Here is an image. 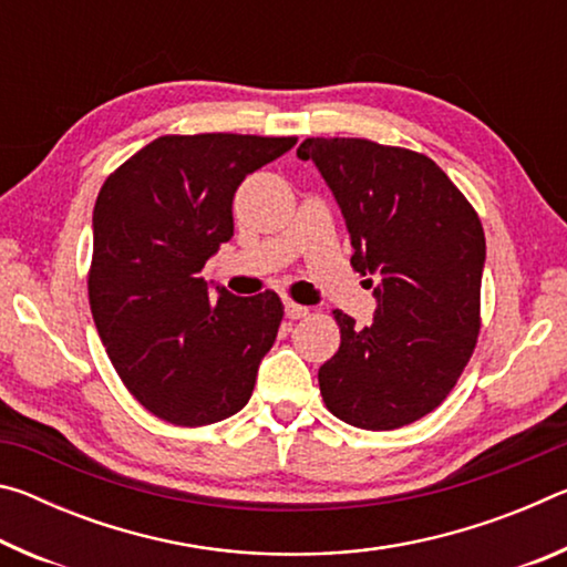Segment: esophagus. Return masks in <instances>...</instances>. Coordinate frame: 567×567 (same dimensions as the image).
Here are the masks:
<instances>
[{
    "label": "esophagus",
    "mask_w": 567,
    "mask_h": 567,
    "mask_svg": "<svg viewBox=\"0 0 567 567\" xmlns=\"http://www.w3.org/2000/svg\"><path fill=\"white\" fill-rule=\"evenodd\" d=\"M307 307L305 305H297V302H285V315L290 320H302V318H307Z\"/></svg>",
    "instance_id": "obj_1"
}]
</instances>
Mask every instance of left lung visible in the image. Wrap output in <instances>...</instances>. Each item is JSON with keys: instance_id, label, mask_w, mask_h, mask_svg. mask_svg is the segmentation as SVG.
Segmentation results:
<instances>
[{"instance_id": "8db88e82", "label": "left lung", "mask_w": 567, "mask_h": 567, "mask_svg": "<svg viewBox=\"0 0 567 567\" xmlns=\"http://www.w3.org/2000/svg\"><path fill=\"white\" fill-rule=\"evenodd\" d=\"M332 189L352 267L375 277V320L334 310L340 350L318 372L328 410L362 430L427 415L455 388L480 332L485 233L433 159L370 140L310 137L297 150Z\"/></svg>"}]
</instances>
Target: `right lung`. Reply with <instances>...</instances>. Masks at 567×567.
<instances>
[{"mask_svg": "<svg viewBox=\"0 0 567 567\" xmlns=\"http://www.w3.org/2000/svg\"><path fill=\"white\" fill-rule=\"evenodd\" d=\"M295 137L167 134L107 177L92 215L90 305L124 385L172 425H213L247 405L282 322L275 292L237 297L203 267L233 239L247 175Z\"/></svg>", "mask_w": 567, "mask_h": 567, "instance_id": "1", "label": "right lung"}]
</instances>
